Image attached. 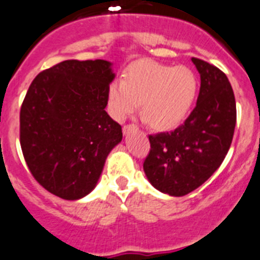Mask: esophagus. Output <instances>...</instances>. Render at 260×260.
<instances>
[{
  "instance_id": "esophagus-1",
  "label": "esophagus",
  "mask_w": 260,
  "mask_h": 260,
  "mask_svg": "<svg viewBox=\"0 0 260 260\" xmlns=\"http://www.w3.org/2000/svg\"><path fill=\"white\" fill-rule=\"evenodd\" d=\"M134 128H137V126L135 125H125L122 127V132H123V134H128V133L132 132V130H134Z\"/></svg>"
}]
</instances>
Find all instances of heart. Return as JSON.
<instances>
[{"label": "heart", "mask_w": 260, "mask_h": 260, "mask_svg": "<svg viewBox=\"0 0 260 260\" xmlns=\"http://www.w3.org/2000/svg\"><path fill=\"white\" fill-rule=\"evenodd\" d=\"M198 93V79L191 69L160 62L139 61L125 71L122 82L108 88V112L116 121L141 108L156 130L169 132L189 117Z\"/></svg>", "instance_id": "obj_1"}]
</instances>
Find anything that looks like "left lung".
Here are the masks:
<instances>
[{
  "label": "left lung",
  "instance_id": "8db88e82",
  "mask_svg": "<svg viewBox=\"0 0 260 260\" xmlns=\"http://www.w3.org/2000/svg\"><path fill=\"white\" fill-rule=\"evenodd\" d=\"M191 61L201 74L197 105L176 130L148 137L151 148L143 162L151 185L173 197L198 189L215 173L228 153L237 119L226 75L203 59Z\"/></svg>",
  "mask_w": 260,
  "mask_h": 260
}]
</instances>
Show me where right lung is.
Instances as JSON below:
<instances>
[{
  "label": "right lung",
  "mask_w": 260,
  "mask_h": 260,
  "mask_svg": "<svg viewBox=\"0 0 260 260\" xmlns=\"http://www.w3.org/2000/svg\"><path fill=\"white\" fill-rule=\"evenodd\" d=\"M104 59H68L32 80L20 108V147L29 172L66 201L93 190L121 125L105 112L114 73Z\"/></svg>",
  "instance_id": "add662e5"
}]
</instances>
